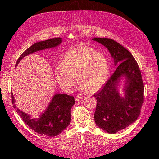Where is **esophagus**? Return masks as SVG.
<instances>
[{
	"mask_svg": "<svg viewBox=\"0 0 159 159\" xmlns=\"http://www.w3.org/2000/svg\"><path fill=\"white\" fill-rule=\"evenodd\" d=\"M82 99H83V98L81 97V96H75V100L76 101V102H79L80 100Z\"/></svg>",
	"mask_w": 159,
	"mask_h": 159,
	"instance_id": "1",
	"label": "esophagus"
}]
</instances>
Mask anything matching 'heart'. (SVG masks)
Here are the masks:
<instances>
[{"instance_id":"heart-1","label":"heart","mask_w":159,"mask_h":159,"mask_svg":"<svg viewBox=\"0 0 159 159\" xmlns=\"http://www.w3.org/2000/svg\"><path fill=\"white\" fill-rule=\"evenodd\" d=\"M108 73L106 56L88 46L69 49L55 71L57 84L67 92L74 88L76 77L83 89L97 90L105 83Z\"/></svg>"}]
</instances>
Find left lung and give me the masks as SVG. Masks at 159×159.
Segmentation results:
<instances>
[{
	"label": "left lung",
	"instance_id": "left-lung-1",
	"mask_svg": "<svg viewBox=\"0 0 159 159\" xmlns=\"http://www.w3.org/2000/svg\"><path fill=\"white\" fill-rule=\"evenodd\" d=\"M107 48L118 66L102 89L94 93L97 105L95 122L103 131L114 134L137 119L144 102V83L139 65L125 48L110 38L92 39ZM121 76L126 79L125 97H121L116 85Z\"/></svg>",
	"mask_w": 159,
	"mask_h": 159
}]
</instances>
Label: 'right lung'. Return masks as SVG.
Listing matches in <instances>:
<instances>
[{
	"mask_svg": "<svg viewBox=\"0 0 159 159\" xmlns=\"http://www.w3.org/2000/svg\"><path fill=\"white\" fill-rule=\"evenodd\" d=\"M61 38H54L35 43L24 52L18 57L16 66L24 57L38 50L54 48L61 42ZM12 103L14 108L22 119L23 121L34 131L48 137L60 134L69 125L71 121V109L75 103L73 96L67 94H56L53 97L48 107L40 118L31 119L29 115L21 111L14 105L15 100L12 93Z\"/></svg>",
	"mask_w": 159,
	"mask_h": 159,
	"instance_id": "1",
	"label": "right lung"
}]
</instances>
